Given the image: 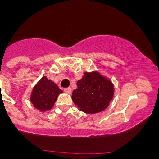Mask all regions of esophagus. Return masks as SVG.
Wrapping results in <instances>:
<instances>
[{
	"label": "esophagus",
	"mask_w": 159,
	"mask_h": 159,
	"mask_svg": "<svg viewBox=\"0 0 159 159\" xmlns=\"http://www.w3.org/2000/svg\"><path fill=\"white\" fill-rule=\"evenodd\" d=\"M64 91L66 93L71 94V93H72V89H71V87H66V88H64Z\"/></svg>",
	"instance_id": "obj_1"
}]
</instances>
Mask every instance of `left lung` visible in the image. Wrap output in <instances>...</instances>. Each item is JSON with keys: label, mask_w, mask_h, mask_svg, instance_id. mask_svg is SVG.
<instances>
[{"label": "left lung", "mask_w": 159, "mask_h": 159, "mask_svg": "<svg viewBox=\"0 0 159 159\" xmlns=\"http://www.w3.org/2000/svg\"><path fill=\"white\" fill-rule=\"evenodd\" d=\"M77 89L72 92V98L80 111L96 114L105 110L114 96L111 81L98 72H85L77 82Z\"/></svg>", "instance_id": "8db88e82"}]
</instances>
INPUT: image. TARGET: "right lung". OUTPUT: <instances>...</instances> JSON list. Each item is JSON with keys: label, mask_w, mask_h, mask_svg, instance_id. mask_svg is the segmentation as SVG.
I'll return each instance as SVG.
<instances>
[{"label": "right lung", "mask_w": 159, "mask_h": 159, "mask_svg": "<svg viewBox=\"0 0 159 159\" xmlns=\"http://www.w3.org/2000/svg\"><path fill=\"white\" fill-rule=\"evenodd\" d=\"M61 93L63 91L56 84L44 76L33 89L30 102L35 108L45 112L52 108Z\"/></svg>", "instance_id": "obj_1"}]
</instances>
